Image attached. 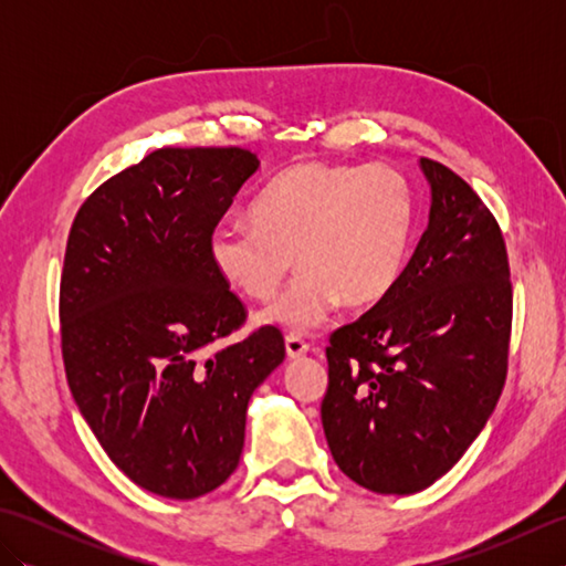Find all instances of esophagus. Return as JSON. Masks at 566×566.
<instances>
[{
  "label": "esophagus",
  "instance_id": "esophagus-1",
  "mask_svg": "<svg viewBox=\"0 0 566 566\" xmlns=\"http://www.w3.org/2000/svg\"><path fill=\"white\" fill-rule=\"evenodd\" d=\"M284 345H286V355H290L292 359H296V357H304L308 350H311V345L302 338V335H296V333H290L284 338Z\"/></svg>",
  "mask_w": 566,
  "mask_h": 566
}]
</instances>
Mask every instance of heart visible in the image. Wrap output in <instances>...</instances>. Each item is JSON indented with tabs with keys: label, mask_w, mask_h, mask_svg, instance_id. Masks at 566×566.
Here are the masks:
<instances>
[{
	"label": "heart",
	"mask_w": 566,
	"mask_h": 566,
	"mask_svg": "<svg viewBox=\"0 0 566 566\" xmlns=\"http://www.w3.org/2000/svg\"><path fill=\"white\" fill-rule=\"evenodd\" d=\"M250 213L213 228L211 264L240 294L270 298L296 262L262 321L306 333L340 302L365 308L394 292L411 252L416 197L391 165L306 160L274 175Z\"/></svg>",
	"instance_id": "1"
}]
</instances>
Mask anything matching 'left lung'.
Here are the masks:
<instances>
[{"instance_id":"8db88e82","label":"left lung","mask_w":566,"mask_h":566,"mask_svg":"<svg viewBox=\"0 0 566 566\" xmlns=\"http://www.w3.org/2000/svg\"><path fill=\"white\" fill-rule=\"evenodd\" d=\"M430 221L399 284L331 333L323 432L377 494H416L460 462L506 384L513 286L503 233L460 175L420 158Z\"/></svg>"}]
</instances>
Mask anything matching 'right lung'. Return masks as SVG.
Here are the masks:
<instances>
[{
  "instance_id": "obj_1",
  "label": "right lung",
  "mask_w": 566,
  "mask_h": 566,
  "mask_svg": "<svg viewBox=\"0 0 566 566\" xmlns=\"http://www.w3.org/2000/svg\"><path fill=\"white\" fill-rule=\"evenodd\" d=\"M260 167L245 148H160L106 179L72 221L60 276L70 391L140 489L197 499L235 472L252 391L284 359L280 328L216 347L248 311L209 240Z\"/></svg>"
}]
</instances>
